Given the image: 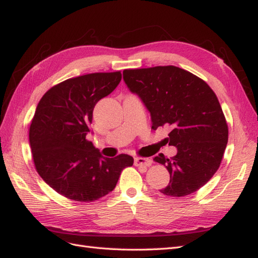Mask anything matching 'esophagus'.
<instances>
[{"label": "esophagus", "mask_w": 258, "mask_h": 258, "mask_svg": "<svg viewBox=\"0 0 258 258\" xmlns=\"http://www.w3.org/2000/svg\"><path fill=\"white\" fill-rule=\"evenodd\" d=\"M152 164V160L149 158L146 157H136L134 158V165L135 166H140V167H144V168H146V167L151 166Z\"/></svg>", "instance_id": "obj_1"}]
</instances>
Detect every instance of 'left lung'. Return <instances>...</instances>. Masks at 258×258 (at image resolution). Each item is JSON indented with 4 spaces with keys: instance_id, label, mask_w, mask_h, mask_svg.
I'll use <instances>...</instances> for the list:
<instances>
[{
    "instance_id": "8db88e82",
    "label": "left lung",
    "mask_w": 258,
    "mask_h": 258,
    "mask_svg": "<svg viewBox=\"0 0 258 258\" xmlns=\"http://www.w3.org/2000/svg\"><path fill=\"white\" fill-rule=\"evenodd\" d=\"M124 81L151 112L153 130L171 127L169 145L177 155L159 154L170 180L160 192L184 197L203 187L219 169L229 127L218 97L201 78L176 66L125 69Z\"/></svg>"
}]
</instances>
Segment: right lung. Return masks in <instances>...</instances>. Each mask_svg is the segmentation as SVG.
<instances>
[{"label":"right lung","mask_w":258,"mask_h":258,"mask_svg":"<svg viewBox=\"0 0 258 258\" xmlns=\"http://www.w3.org/2000/svg\"><path fill=\"white\" fill-rule=\"evenodd\" d=\"M121 79V71L70 78L48 90L36 107L29 126L35 168L67 199L99 200L115 188L125 167L134 163L126 154L103 157L87 140L95 104Z\"/></svg>","instance_id":"right-lung-1"}]
</instances>
